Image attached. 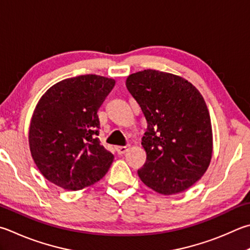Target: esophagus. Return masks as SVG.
Returning a JSON list of instances; mask_svg holds the SVG:
<instances>
[{
  "mask_svg": "<svg viewBox=\"0 0 250 250\" xmlns=\"http://www.w3.org/2000/svg\"><path fill=\"white\" fill-rule=\"evenodd\" d=\"M129 148H130V145L126 144V145H125V146H116V151L118 154H119V155H122V154L128 152Z\"/></svg>",
  "mask_w": 250,
  "mask_h": 250,
  "instance_id": "esophagus-1",
  "label": "esophagus"
}]
</instances>
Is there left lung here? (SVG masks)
<instances>
[{
  "instance_id": "8db88e82",
  "label": "left lung",
  "mask_w": 250,
  "mask_h": 250,
  "mask_svg": "<svg viewBox=\"0 0 250 250\" xmlns=\"http://www.w3.org/2000/svg\"><path fill=\"white\" fill-rule=\"evenodd\" d=\"M125 85L147 122L142 138L146 162L139 177L158 193L185 191L212 157L211 119L202 95L187 80L156 70L131 74Z\"/></svg>"
}]
</instances>
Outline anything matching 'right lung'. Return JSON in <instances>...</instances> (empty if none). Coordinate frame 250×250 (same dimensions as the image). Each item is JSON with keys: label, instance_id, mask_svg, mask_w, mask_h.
<instances>
[{"label": "right lung", "instance_id": "obj_1", "mask_svg": "<svg viewBox=\"0 0 250 250\" xmlns=\"http://www.w3.org/2000/svg\"><path fill=\"white\" fill-rule=\"evenodd\" d=\"M116 82L99 75L63 80L40 98L29 126V147L50 183L81 190L101 180L113 155L97 138V111Z\"/></svg>", "mask_w": 250, "mask_h": 250}]
</instances>
